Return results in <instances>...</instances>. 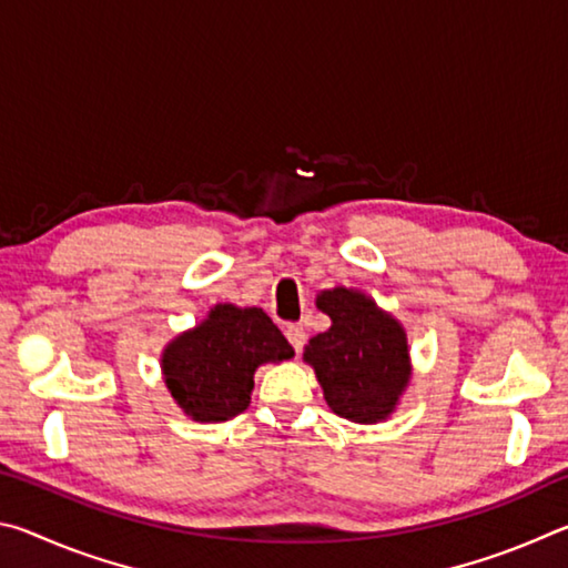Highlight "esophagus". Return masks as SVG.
<instances>
[{
  "label": "esophagus",
  "mask_w": 568,
  "mask_h": 568,
  "mask_svg": "<svg viewBox=\"0 0 568 568\" xmlns=\"http://www.w3.org/2000/svg\"><path fill=\"white\" fill-rule=\"evenodd\" d=\"M285 335H287V341H291V345L295 348V353H301V351H303V345H305V341H307V333H305L303 325H301V323L287 325V328H285Z\"/></svg>",
  "instance_id": "obj_1"
}]
</instances>
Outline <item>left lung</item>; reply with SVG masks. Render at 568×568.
Wrapping results in <instances>:
<instances>
[{"instance_id": "obj_1", "label": "left lung", "mask_w": 568, "mask_h": 568, "mask_svg": "<svg viewBox=\"0 0 568 568\" xmlns=\"http://www.w3.org/2000/svg\"><path fill=\"white\" fill-rule=\"evenodd\" d=\"M331 328L305 345L325 403L353 423H378L396 410L410 381L408 338L390 313L353 287L318 295Z\"/></svg>"}]
</instances>
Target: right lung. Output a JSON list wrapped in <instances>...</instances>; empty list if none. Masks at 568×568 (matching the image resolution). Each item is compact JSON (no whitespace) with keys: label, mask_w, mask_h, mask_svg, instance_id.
Listing matches in <instances>:
<instances>
[{"label":"right lung","mask_w":568,"mask_h":568,"mask_svg":"<svg viewBox=\"0 0 568 568\" xmlns=\"http://www.w3.org/2000/svg\"><path fill=\"white\" fill-rule=\"evenodd\" d=\"M293 345L261 307L217 303L162 351L170 396L192 420H230L250 406L257 365L293 358Z\"/></svg>","instance_id":"add662e5"}]
</instances>
